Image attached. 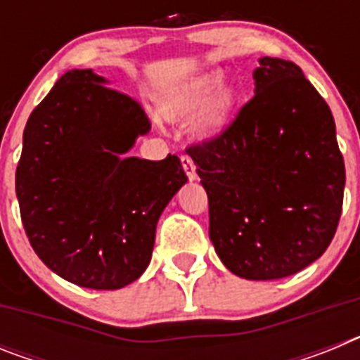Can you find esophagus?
Segmentation results:
<instances>
[{
  "label": "esophagus",
  "instance_id": "34e87169",
  "mask_svg": "<svg viewBox=\"0 0 360 360\" xmlns=\"http://www.w3.org/2000/svg\"><path fill=\"white\" fill-rule=\"evenodd\" d=\"M180 162H182L184 171H186L187 178H189L191 182H193V180H196V169H195V164H193V160H191L189 157H182L180 158Z\"/></svg>",
  "mask_w": 360,
  "mask_h": 360
}]
</instances>
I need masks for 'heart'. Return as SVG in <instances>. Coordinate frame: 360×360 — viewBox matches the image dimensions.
<instances>
[{
	"label": "heart",
	"instance_id": "heart-1",
	"mask_svg": "<svg viewBox=\"0 0 360 360\" xmlns=\"http://www.w3.org/2000/svg\"><path fill=\"white\" fill-rule=\"evenodd\" d=\"M224 72L205 70L165 88L157 101L162 119L176 122L196 113L191 133L198 141H211L224 133L236 106L238 90L232 82H222Z\"/></svg>",
	"mask_w": 360,
	"mask_h": 360
}]
</instances>
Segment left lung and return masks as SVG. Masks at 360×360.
<instances>
[{
  "label": "left lung",
  "mask_w": 360,
  "mask_h": 360,
  "mask_svg": "<svg viewBox=\"0 0 360 360\" xmlns=\"http://www.w3.org/2000/svg\"><path fill=\"white\" fill-rule=\"evenodd\" d=\"M254 97L212 141L187 149L209 196V238L252 281L303 270L328 249L345 160L328 104L295 63L262 57Z\"/></svg>",
  "instance_id": "obj_1"
}]
</instances>
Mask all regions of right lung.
Returning a JSON list of instances; mask_svg holds the SVG:
<instances>
[{
	"mask_svg": "<svg viewBox=\"0 0 360 360\" xmlns=\"http://www.w3.org/2000/svg\"><path fill=\"white\" fill-rule=\"evenodd\" d=\"M70 70L32 111L15 195L32 249L66 281L117 290L144 274L158 218L187 182L180 158L128 157L151 129L136 101Z\"/></svg>",
	"mask_w": 360,
	"mask_h": 360,
	"instance_id": "add662e5",
	"label": "right lung"
}]
</instances>
